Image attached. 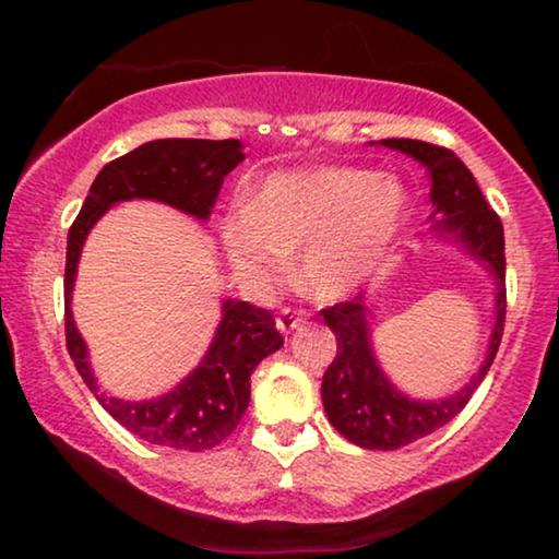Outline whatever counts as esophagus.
I'll list each match as a JSON object with an SVG mask.
<instances>
[{
    "label": "esophagus",
    "instance_id": "esophagus-1",
    "mask_svg": "<svg viewBox=\"0 0 559 559\" xmlns=\"http://www.w3.org/2000/svg\"><path fill=\"white\" fill-rule=\"evenodd\" d=\"M302 323H305L302 312L289 310V308H282V310H280V316H277V331H280V333H293V331H297V328H300Z\"/></svg>",
    "mask_w": 559,
    "mask_h": 559
}]
</instances>
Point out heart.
<instances>
[{
    "label": "heart",
    "mask_w": 559,
    "mask_h": 559,
    "mask_svg": "<svg viewBox=\"0 0 559 559\" xmlns=\"http://www.w3.org/2000/svg\"><path fill=\"white\" fill-rule=\"evenodd\" d=\"M409 190L394 175L358 167L274 173L247 205L218 218V247L234 280L266 293L295 257V277L318 300L356 293L407 226Z\"/></svg>",
    "instance_id": "obj_1"
}]
</instances>
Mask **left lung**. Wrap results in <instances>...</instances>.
I'll return each instance as SVG.
<instances>
[{
	"instance_id": "obj_1",
	"label": "left lung",
	"mask_w": 559,
	"mask_h": 559,
	"mask_svg": "<svg viewBox=\"0 0 559 559\" xmlns=\"http://www.w3.org/2000/svg\"><path fill=\"white\" fill-rule=\"evenodd\" d=\"M427 170L430 178V231L425 236L455 243L493 277V328L484 364L465 384L442 400H415L394 386L381 369L371 341L373 308L356 297L323 310V323L335 333L338 354L323 377V407L343 438L366 450H396L440 430L461 412L491 369L507 316V257L503 226L488 209L476 178L463 159L438 144L419 140H381Z\"/></svg>"
}]
</instances>
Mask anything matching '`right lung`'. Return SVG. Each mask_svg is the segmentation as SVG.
Wrapping results in <instances>:
<instances>
[{
	"mask_svg": "<svg viewBox=\"0 0 559 559\" xmlns=\"http://www.w3.org/2000/svg\"><path fill=\"white\" fill-rule=\"evenodd\" d=\"M243 159L239 140H152L114 159L96 175L86 203L68 231L66 251V341L81 379L98 404L150 445L188 453L216 448L241 423L251 400V373L262 358L282 348L272 312L241 300H224L221 320L201 364L152 400H119L98 386L88 346L73 320L71 300L79 259L91 228L121 201H157L186 216L209 221L224 178Z\"/></svg>",
	"mask_w": 559,
	"mask_h": 559,
	"instance_id": "add662e5",
	"label": "right lung"
}]
</instances>
